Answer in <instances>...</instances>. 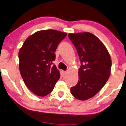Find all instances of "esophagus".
<instances>
[{"label":"esophagus","mask_w":126,"mask_h":126,"mask_svg":"<svg viewBox=\"0 0 126 126\" xmlns=\"http://www.w3.org/2000/svg\"><path fill=\"white\" fill-rule=\"evenodd\" d=\"M66 71H63V75H65L66 74Z\"/></svg>","instance_id":"1"}]
</instances>
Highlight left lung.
<instances>
[{
	"instance_id": "obj_1",
	"label": "left lung",
	"mask_w": 126,
	"mask_h": 126,
	"mask_svg": "<svg viewBox=\"0 0 126 126\" xmlns=\"http://www.w3.org/2000/svg\"><path fill=\"white\" fill-rule=\"evenodd\" d=\"M68 36L81 63L78 83L71 87L70 91L77 99L87 100L97 94L109 79L111 57L104 44L94 34L84 32Z\"/></svg>"
}]
</instances>
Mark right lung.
I'll use <instances>...</instances> for the list:
<instances>
[{
    "label": "right lung",
    "mask_w": 126,
    "mask_h": 126,
    "mask_svg": "<svg viewBox=\"0 0 126 126\" xmlns=\"http://www.w3.org/2000/svg\"><path fill=\"white\" fill-rule=\"evenodd\" d=\"M66 35L52 29L39 31L26 39L19 51L21 77L36 95L44 97L50 94L60 77L53 61L58 45Z\"/></svg>",
    "instance_id": "1"
}]
</instances>
